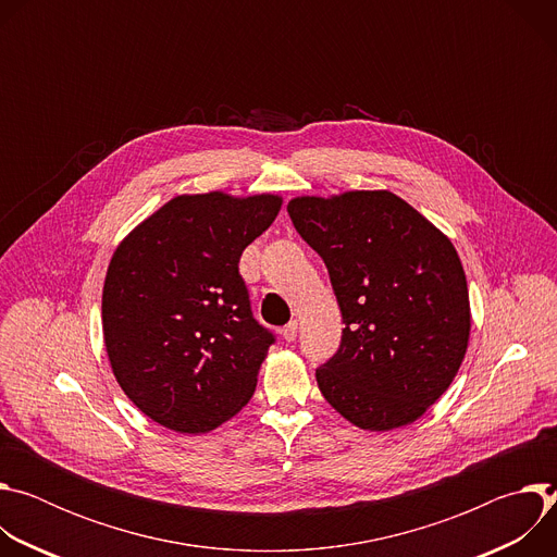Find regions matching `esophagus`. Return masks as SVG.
<instances>
[{"instance_id": "obj_1", "label": "esophagus", "mask_w": 557, "mask_h": 557, "mask_svg": "<svg viewBox=\"0 0 557 557\" xmlns=\"http://www.w3.org/2000/svg\"><path fill=\"white\" fill-rule=\"evenodd\" d=\"M282 337H284L286 342H293V339L297 337V322H295V320L288 322V324L282 329Z\"/></svg>"}]
</instances>
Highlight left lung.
I'll list each match as a JSON object with an SVG mask.
<instances>
[{
	"label": "left lung",
	"instance_id": "left-lung-1",
	"mask_svg": "<svg viewBox=\"0 0 557 557\" xmlns=\"http://www.w3.org/2000/svg\"><path fill=\"white\" fill-rule=\"evenodd\" d=\"M288 215L322 256L339 301V350L317 368L324 399L352 425L414 423L454 381L471 312L460 258L392 191L299 196Z\"/></svg>",
	"mask_w": 557,
	"mask_h": 557
}]
</instances>
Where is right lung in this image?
<instances>
[{
	"label": "right lung",
	"mask_w": 557,
	"mask_h": 557,
	"mask_svg": "<svg viewBox=\"0 0 557 557\" xmlns=\"http://www.w3.org/2000/svg\"><path fill=\"white\" fill-rule=\"evenodd\" d=\"M280 207L273 194H185L116 247L103 339L119 385L151 421L205 434L249 404L275 337L253 320L237 262Z\"/></svg>",
	"instance_id": "obj_1"
}]
</instances>
